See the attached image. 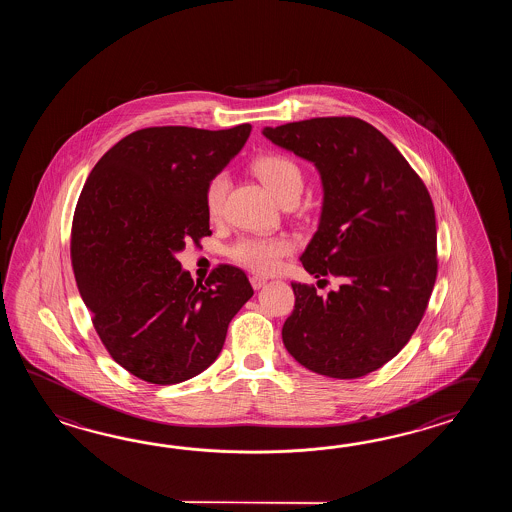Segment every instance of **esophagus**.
<instances>
[{
    "label": "esophagus",
    "mask_w": 512,
    "mask_h": 512,
    "mask_svg": "<svg viewBox=\"0 0 512 512\" xmlns=\"http://www.w3.org/2000/svg\"><path fill=\"white\" fill-rule=\"evenodd\" d=\"M251 283L254 289H261V287L267 283V278H263V276H251Z\"/></svg>",
    "instance_id": "obj_1"
}]
</instances>
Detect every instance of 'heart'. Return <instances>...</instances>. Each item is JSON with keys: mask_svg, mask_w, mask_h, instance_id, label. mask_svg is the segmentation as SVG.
<instances>
[{"mask_svg": "<svg viewBox=\"0 0 512 512\" xmlns=\"http://www.w3.org/2000/svg\"><path fill=\"white\" fill-rule=\"evenodd\" d=\"M254 174L271 190L274 197L283 203L289 197H298L304 186L300 166L291 157L282 153L261 155L252 163ZM229 190V175L225 172L212 175L205 186V210L208 218L218 219L223 214L225 197ZM293 241L285 236H245L234 241L227 249L230 260L249 271L269 274L274 272L285 256L293 252Z\"/></svg>", "mask_w": 512, "mask_h": 512, "instance_id": "obj_1", "label": "heart"}]
</instances>
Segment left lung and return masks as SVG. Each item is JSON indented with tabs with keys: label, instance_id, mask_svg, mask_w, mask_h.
I'll return each mask as SVG.
<instances>
[{
	"label": "left lung",
	"instance_id": "8db88e82",
	"mask_svg": "<svg viewBox=\"0 0 512 512\" xmlns=\"http://www.w3.org/2000/svg\"><path fill=\"white\" fill-rule=\"evenodd\" d=\"M263 135L315 163L324 207L302 254L338 291L291 283L283 344L307 370L359 379L392 360L423 320L437 278V229L425 183L381 131L357 117H316Z\"/></svg>",
	"mask_w": 512,
	"mask_h": 512
}]
</instances>
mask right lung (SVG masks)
Returning a JSON list of instances; mask_svg holds the SVG:
<instances>
[{
	"mask_svg": "<svg viewBox=\"0 0 512 512\" xmlns=\"http://www.w3.org/2000/svg\"><path fill=\"white\" fill-rule=\"evenodd\" d=\"M251 130L133 131L102 155L78 197L71 229L78 291L111 359L142 381L166 386L207 370L254 294L238 267L223 263L194 282L175 258L186 241L212 234L205 186Z\"/></svg>",
	"mask_w": 512,
	"mask_h": 512,
	"instance_id": "1",
	"label": "right lung"
}]
</instances>
